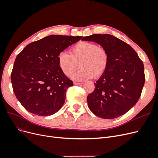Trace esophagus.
<instances>
[{
    "label": "esophagus",
    "instance_id": "esophagus-1",
    "mask_svg": "<svg viewBox=\"0 0 158 158\" xmlns=\"http://www.w3.org/2000/svg\"><path fill=\"white\" fill-rule=\"evenodd\" d=\"M75 85H82L83 84V83H76V82H75V83H73Z\"/></svg>",
    "mask_w": 158,
    "mask_h": 158
}]
</instances>
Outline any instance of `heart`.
Instances as JSON below:
<instances>
[{
  "label": "heart",
  "mask_w": 158,
  "mask_h": 158,
  "mask_svg": "<svg viewBox=\"0 0 158 158\" xmlns=\"http://www.w3.org/2000/svg\"><path fill=\"white\" fill-rule=\"evenodd\" d=\"M58 62L66 76L71 75L79 64L80 69L72 75V79L81 81L101 76L108 66V54L102 46L92 42L80 41L71 48L70 54L60 53Z\"/></svg>",
  "instance_id": "1"
}]
</instances>
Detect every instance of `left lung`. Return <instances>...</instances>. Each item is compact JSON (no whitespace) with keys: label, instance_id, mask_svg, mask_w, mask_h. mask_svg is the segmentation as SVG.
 <instances>
[{"label":"left lung","instance_id":"8db88e82","mask_svg":"<svg viewBox=\"0 0 158 158\" xmlns=\"http://www.w3.org/2000/svg\"><path fill=\"white\" fill-rule=\"evenodd\" d=\"M93 41L106 49L108 63L87 97L89 108L102 119H114L130 110L139 100L145 84L144 66L127 43L110 34H94L81 39Z\"/></svg>","mask_w":158,"mask_h":158}]
</instances>
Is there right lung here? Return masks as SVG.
<instances>
[{"label":"right lung","instance_id":"obj_1","mask_svg":"<svg viewBox=\"0 0 158 158\" xmlns=\"http://www.w3.org/2000/svg\"><path fill=\"white\" fill-rule=\"evenodd\" d=\"M81 38L49 35L28 44L17 56L11 81L13 92L26 110L48 116L62 108L73 82L61 70L58 57Z\"/></svg>","mask_w":158,"mask_h":158}]
</instances>
